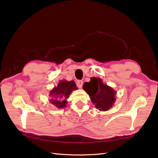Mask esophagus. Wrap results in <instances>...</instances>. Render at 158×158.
I'll list each match as a JSON object with an SVG mask.
<instances>
[{
  "label": "esophagus",
  "mask_w": 158,
  "mask_h": 158,
  "mask_svg": "<svg viewBox=\"0 0 158 158\" xmlns=\"http://www.w3.org/2000/svg\"><path fill=\"white\" fill-rule=\"evenodd\" d=\"M76 85L78 88H82L83 85V82L82 80H77L76 81Z\"/></svg>",
  "instance_id": "esophagus-1"
}]
</instances>
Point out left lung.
<instances>
[{
    "label": "left lung",
    "mask_w": 158,
    "mask_h": 158,
    "mask_svg": "<svg viewBox=\"0 0 158 158\" xmlns=\"http://www.w3.org/2000/svg\"><path fill=\"white\" fill-rule=\"evenodd\" d=\"M83 88L95 103V107L101 111H107L115 101L114 91L106 84H103L99 78H92L89 82L84 83Z\"/></svg>",
    "instance_id": "8db88e82"
}]
</instances>
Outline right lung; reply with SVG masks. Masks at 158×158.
Returning <instances> with one entry per match:
<instances>
[{"mask_svg": "<svg viewBox=\"0 0 158 158\" xmlns=\"http://www.w3.org/2000/svg\"><path fill=\"white\" fill-rule=\"evenodd\" d=\"M76 84L74 81H60L59 84L53 89L51 90L50 95L54 98L51 100L52 104L55 105L57 108H63L65 107L69 95L72 91L77 89Z\"/></svg>", "mask_w": 158, "mask_h": 158, "instance_id": "right-lung-1", "label": "right lung"}]
</instances>
